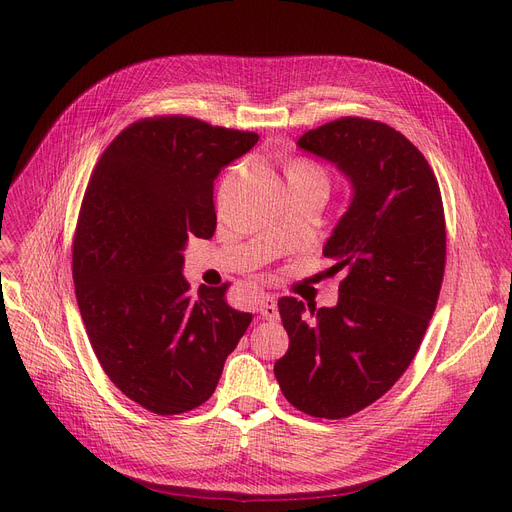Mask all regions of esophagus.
<instances>
[{"label": "esophagus", "mask_w": 512, "mask_h": 512, "mask_svg": "<svg viewBox=\"0 0 512 512\" xmlns=\"http://www.w3.org/2000/svg\"><path fill=\"white\" fill-rule=\"evenodd\" d=\"M257 313L267 319V321H274L278 319V303H276V297H272V294H261L259 297V303H257Z\"/></svg>", "instance_id": "esophagus-1"}]
</instances>
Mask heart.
<instances>
[{"label": "heart", "instance_id": "obj_1", "mask_svg": "<svg viewBox=\"0 0 512 512\" xmlns=\"http://www.w3.org/2000/svg\"><path fill=\"white\" fill-rule=\"evenodd\" d=\"M294 170H311V168H305V166H297Z\"/></svg>", "mask_w": 512, "mask_h": 512}]
</instances>
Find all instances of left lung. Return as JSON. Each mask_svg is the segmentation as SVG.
<instances>
[{
    "mask_svg": "<svg viewBox=\"0 0 512 512\" xmlns=\"http://www.w3.org/2000/svg\"><path fill=\"white\" fill-rule=\"evenodd\" d=\"M297 147L334 164L351 201L324 245L338 303L278 301L290 342L274 373L292 407L342 419L384 396L417 353L444 276V207L421 151L388 124L340 118Z\"/></svg>",
    "mask_w": 512,
    "mask_h": 512,
    "instance_id": "left-lung-1",
    "label": "left lung"
}]
</instances>
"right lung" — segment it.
<instances>
[{"instance_id":"1","label":"right lung","mask_w":512,"mask_h":512,"mask_svg":"<svg viewBox=\"0 0 512 512\" xmlns=\"http://www.w3.org/2000/svg\"><path fill=\"white\" fill-rule=\"evenodd\" d=\"M257 141L186 116L147 118L93 170L72 247L76 301L107 378L151 413L203 405L253 319L224 301L228 284L191 294L182 251L213 236V180Z\"/></svg>"}]
</instances>
